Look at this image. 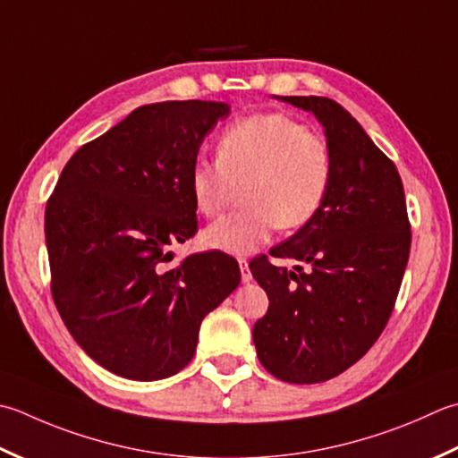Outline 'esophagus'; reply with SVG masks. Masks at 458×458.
Segmentation results:
<instances>
[{
    "label": "esophagus",
    "mask_w": 458,
    "mask_h": 458,
    "mask_svg": "<svg viewBox=\"0 0 458 458\" xmlns=\"http://www.w3.org/2000/svg\"><path fill=\"white\" fill-rule=\"evenodd\" d=\"M238 264H240L242 282H244V284H250V282H252V272H250V267H248V259H246V258H240V259H238Z\"/></svg>",
    "instance_id": "obj_1"
}]
</instances>
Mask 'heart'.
Returning <instances> with one entry per match:
<instances>
[{
	"mask_svg": "<svg viewBox=\"0 0 458 458\" xmlns=\"http://www.w3.org/2000/svg\"><path fill=\"white\" fill-rule=\"evenodd\" d=\"M334 173L327 140L282 113L254 114L220 134L216 163L199 158L188 174L194 208L216 216L236 188L240 214L224 216L202 232V244L232 256H248L274 230H295L316 218Z\"/></svg>",
	"mask_w": 458,
	"mask_h": 458,
	"instance_id": "heart-1",
	"label": "heart"
}]
</instances>
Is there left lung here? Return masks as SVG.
<instances>
[{"instance_id": "left-lung-1", "label": "left lung", "mask_w": 458, "mask_h": 458, "mask_svg": "<svg viewBox=\"0 0 458 458\" xmlns=\"http://www.w3.org/2000/svg\"><path fill=\"white\" fill-rule=\"evenodd\" d=\"M324 127L334 158L316 218L272 250L310 264L295 272L250 262L270 300L254 326L258 360L288 383H321L369 352L389 321L411 250L405 192L395 165L327 97H282Z\"/></svg>"}]
</instances>
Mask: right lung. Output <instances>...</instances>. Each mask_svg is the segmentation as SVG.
<instances>
[{
  "label": "right lung",
  "instance_id": "1",
  "mask_svg": "<svg viewBox=\"0 0 458 458\" xmlns=\"http://www.w3.org/2000/svg\"><path fill=\"white\" fill-rule=\"evenodd\" d=\"M230 106L165 101L134 109L81 147L45 208L51 293L81 349L121 377L157 381L192 360L202 319L238 288L224 252L168 267L199 230L188 174Z\"/></svg>",
  "mask_w": 458,
  "mask_h": 458
}]
</instances>
